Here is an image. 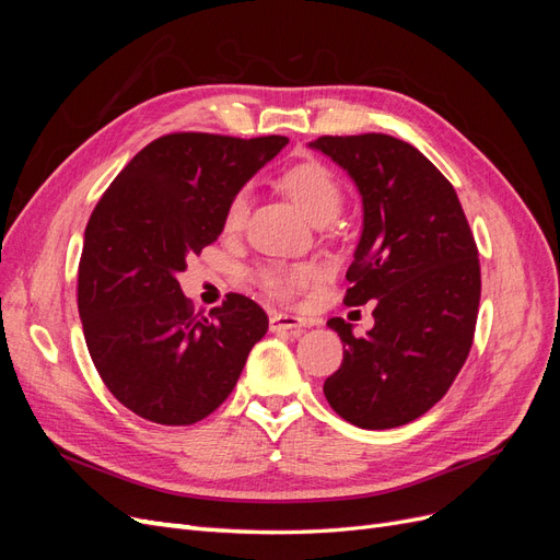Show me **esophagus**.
Instances as JSON below:
<instances>
[{
	"instance_id": "esophagus-1",
	"label": "esophagus",
	"mask_w": 560,
	"mask_h": 560,
	"mask_svg": "<svg viewBox=\"0 0 560 560\" xmlns=\"http://www.w3.org/2000/svg\"><path fill=\"white\" fill-rule=\"evenodd\" d=\"M268 325H270V331H276V334H292V336H296V334H301L303 327H306V322H303L296 315L273 313V315H270V319H268Z\"/></svg>"
}]
</instances>
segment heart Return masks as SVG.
Instances as JSON below:
<instances>
[{
  "mask_svg": "<svg viewBox=\"0 0 560 560\" xmlns=\"http://www.w3.org/2000/svg\"><path fill=\"white\" fill-rule=\"evenodd\" d=\"M282 191L292 198L294 206L301 214L315 226H325L338 217L343 208V186L336 179L329 167L319 163H299L290 167L280 177ZM249 208V196L241 189L229 200V208L224 214L226 231H238L245 224ZM313 280V270L308 266L296 264H268L257 270V282L261 290L276 299H287L294 292L303 290Z\"/></svg>",
  "mask_w": 560,
  "mask_h": 560,
  "instance_id": "b5f03b06",
  "label": "heart"
}]
</instances>
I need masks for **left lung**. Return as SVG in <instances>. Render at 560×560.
Instances as JSON below:
<instances>
[{
    "label": "left lung",
    "mask_w": 560,
    "mask_h": 560,
    "mask_svg": "<svg viewBox=\"0 0 560 560\" xmlns=\"http://www.w3.org/2000/svg\"><path fill=\"white\" fill-rule=\"evenodd\" d=\"M341 165L362 196V235L346 306L376 301L374 329L331 317L343 362L325 397L362 430H389L442 399L477 327L479 252L453 184L409 142L366 132L308 144Z\"/></svg>",
    "instance_id": "8db88e82"
}]
</instances>
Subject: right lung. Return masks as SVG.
I'll list each match as a JSON object with an SVG mask.
<instances>
[{"instance_id": "1", "label": "right lung", "mask_w": 560, "mask_h": 560, "mask_svg": "<svg viewBox=\"0 0 560 560\" xmlns=\"http://www.w3.org/2000/svg\"><path fill=\"white\" fill-rule=\"evenodd\" d=\"M290 142L173 132L147 144L95 206L79 261V315L91 360L126 409L194 425L231 395L268 317L229 294L198 317L177 276L224 231L229 200Z\"/></svg>"}]
</instances>
